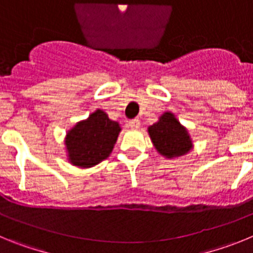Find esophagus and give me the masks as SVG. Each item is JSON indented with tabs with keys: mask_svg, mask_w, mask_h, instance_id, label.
Wrapping results in <instances>:
<instances>
[{
	"mask_svg": "<svg viewBox=\"0 0 253 253\" xmlns=\"http://www.w3.org/2000/svg\"><path fill=\"white\" fill-rule=\"evenodd\" d=\"M129 126H130L131 129H138L140 126V122L139 119H133L129 122Z\"/></svg>",
	"mask_w": 253,
	"mask_h": 253,
	"instance_id": "1",
	"label": "esophagus"
}]
</instances>
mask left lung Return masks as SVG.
<instances>
[{
    "label": "left lung",
    "mask_w": 253,
    "mask_h": 253,
    "mask_svg": "<svg viewBox=\"0 0 253 253\" xmlns=\"http://www.w3.org/2000/svg\"><path fill=\"white\" fill-rule=\"evenodd\" d=\"M148 134L154 148L169 160L182 157L193 149L189 131L171 111L163 113L157 123L148 126Z\"/></svg>",
    "instance_id": "left-lung-1"
}]
</instances>
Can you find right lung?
I'll list each match as a JSON object with an SVG mask.
<instances>
[{"label": "right lung", "mask_w": 253, "mask_h": 253, "mask_svg": "<svg viewBox=\"0 0 253 253\" xmlns=\"http://www.w3.org/2000/svg\"><path fill=\"white\" fill-rule=\"evenodd\" d=\"M120 131L119 123L109 119L105 111L95 110L67 131L64 144L69 163L81 169L99 165L111 154Z\"/></svg>", "instance_id": "right-lung-1"}]
</instances>
